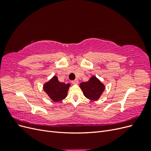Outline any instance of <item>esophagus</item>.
Listing matches in <instances>:
<instances>
[{"label": "esophagus", "instance_id": "esophagus-1", "mask_svg": "<svg viewBox=\"0 0 151 151\" xmlns=\"http://www.w3.org/2000/svg\"><path fill=\"white\" fill-rule=\"evenodd\" d=\"M72 83L73 84H78L79 81L77 80V79H75V80H74V81H72Z\"/></svg>", "mask_w": 151, "mask_h": 151}]
</instances>
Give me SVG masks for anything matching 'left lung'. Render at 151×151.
I'll list each match as a JSON object with an SVG mask.
<instances>
[{"label": "left lung", "mask_w": 151, "mask_h": 151, "mask_svg": "<svg viewBox=\"0 0 151 151\" xmlns=\"http://www.w3.org/2000/svg\"><path fill=\"white\" fill-rule=\"evenodd\" d=\"M80 88L87 98L96 101L103 93L105 86L96 77L93 76L88 81L81 83Z\"/></svg>", "instance_id": "1"}]
</instances>
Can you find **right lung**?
I'll list each match as a JSON object with an SVG mask.
<instances>
[{
    "mask_svg": "<svg viewBox=\"0 0 151 151\" xmlns=\"http://www.w3.org/2000/svg\"><path fill=\"white\" fill-rule=\"evenodd\" d=\"M70 86L69 83H60L58 77L54 76L48 82L43 85V90L52 101H60L67 97L68 88Z\"/></svg>",
    "mask_w": 151,
    "mask_h": 151,
    "instance_id": "1",
    "label": "right lung"
}]
</instances>
